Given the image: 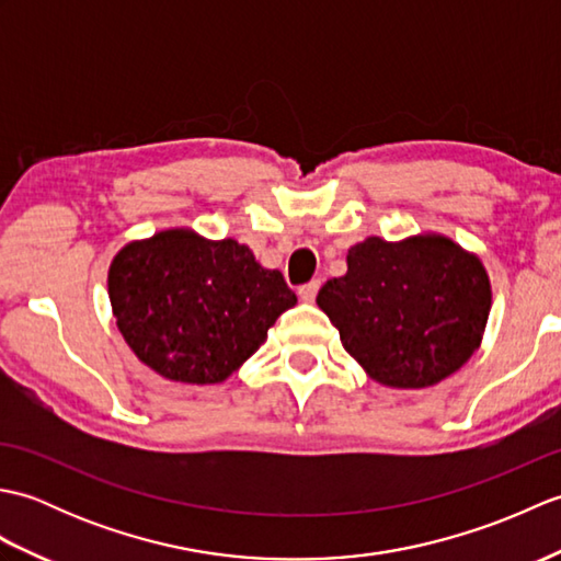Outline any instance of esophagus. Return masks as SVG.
Wrapping results in <instances>:
<instances>
[{
    "mask_svg": "<svg viewBox=\"0 0 561 561\" xmlns=\"http://www.w3.org/2000/svg\"><path fill=\"white\" fill-rule=\"evenodd\" d=\"M318 289H320V282H318V279L304 284V287H299V299L306 301V304H313Z\"/></svg>",
    "mask_w": 561,
    "mask_h": 561,
    "instance_id": "esophagus-1",
    "label": "esophagus"
}]
</instances>
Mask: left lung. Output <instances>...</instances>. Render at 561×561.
Segmentation results:
<instances>
[{"label": "left lung", "instance_id": "obj_1", "mask_svg": "<svg viewBox=\"0 0 561 561\" xmlns=\"http://www.w3.org/2000/svg\"><path fill=\"white\" fill-rule=\"evenodd\" d=\"M316 304L368 378L416 390L478 352L492 287L482 260L448 236H368L350 248L347 274L328 279Z\"/></svg>", "mask_w": 561, "mask_h": 561}]
</instances>
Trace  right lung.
I'll list each match as a JSON object with an SVG mask.
<instances>
[{
    "instance_id": "1",
    "label": "right lung",
    "mask_w": 561,
    "mask_h": 561,
    "mask_svg": "<svg viewBox=\"0 0 561 561\" xmlns=\"http://www.w3.org/2000/svg\"><path fill=\"white\" fill-rule=\"evenodd\" d=\"M108 296L127 347L175 383H221L296 306L279 270L253 250L209 241L193 229H165L117 250Z\"/></svg>"
}]
</instances>
